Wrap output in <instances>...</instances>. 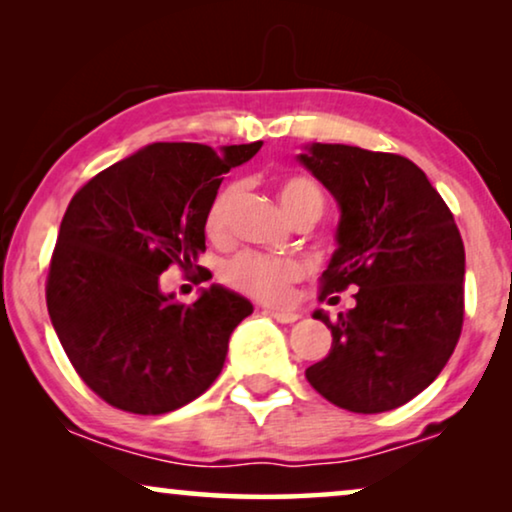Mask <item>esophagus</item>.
Returning <instances> with one entry per match:
<instances>
[{"label":"esophagus","instance_id":"obj_1","mask_svg":"<svg viewBox=\"0 0 512 512\" xmlns=\"http://www.w3.org/2000/svg\"><path fill=\"white\" fill-rule=\"evenodd\" d=\"M265 314H270L272 319L282 321V324H293V321L300 319L298 312H293V310H275V307H270V310H265Z\"/></svg>","mask_w":512,"mask_h":512}]
</instances>
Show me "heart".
Instances as JSON below:
<instances>
[{
  "mask_svg": "<svg viewBox=\"0 0 512 512\" xmlns=\"http://www.w3.org/2000/svg\"><path fill=\"white\" fill-rule=\"evenodd\" d=\"M242 186L230 181L216 191L212 202L205 212V233L212 242H223L230 233V212H233L237 198H240ZM279 202L284 212L296 216L307 207H317L321 212L324 195L319 186L305 177H286L277 188ZM305 275L303 263L291 256H272L261 251H240V254L228 258L221 268V279L230 289L247 293L251 298L279 303L289 296L291 286L300 282Z\"/></svg>",
  "mask_w": 512,
  "mask_h": 512,
  "instance_id": "heart-1",
  "label": "heart"
}]
</instances>
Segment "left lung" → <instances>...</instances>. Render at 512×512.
<instances>
[{"label":"left lung","instance_id":"8db88e82","mask_svg":"<svg viewBox=\"0 0 512 512\" xmlns=\"http://www.w3.org/2000/svg\"><path fill=\"white\" fill-rule=\"evenodd\" d=\"M340 207L326 293L359 289L331 321L326 359L305 370L326 401L387 412L429 387L464 324L466 256L445 200L412 160L347 144H307L298 156Z\"/></svg>","mask_w":512,"mask_h":512}]
</instances>
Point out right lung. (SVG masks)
Returning a JSON list of instances; mask_svg holds the SVG:
<instances>
[{
  "label": "right lung",
  "instance_id": "right-lung-1",
  "mask_svg": "<svg viewBox=\"0 0 512 512\" xmlns=\"http://www.w3.org/2000/svg\"><path fill=\"white\" fill-rule=\"evenodd\" d=\"M261 146L149 144L95 174L69 202L46 305L76 373L114 408L165 415L219 377L230 333L254 305L219 284L193 305L177 303L160 291V275L174 263H198L221 174Z\"/></svg>",
  "mask_w": 512,
  "mask_h": 512
}]
</instances>
